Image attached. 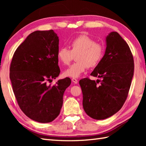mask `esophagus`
<instances>
[{"mask_svg":"<svg viewBox=\"0 0 146 146\" xmlns=\"http://www.w3.org/2000/svg\"><path fill=\"white\" fill-rule=\"evenodd\" d=\"M71 81H72L75 84H76V83H78V80H77L76 78H72V80H71Z\"/></svg>","mask_w":146,"mask_h":146,"instance_id":"obj_1","label":"esophagus"}]
</instances>
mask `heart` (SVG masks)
Returning a JSON list of instances; mask_svg holds the SVG:
<instances>
[{
    "mask_svg": "<svg viewBox=\"0 0 146 146\" xmlns=\"http://www.w3.org/2000/svg\"><path fill=\"white\" fill-rule=\"evenodd\" d=\"M70 49L61 48L57 52L60 63L68 65L76 56V62L64 71V75L71 78H78L87 68L97 66L104 58L105 47L100 42L87 35H81L74 38L70 43Z\"/></svg>",
    "mask_w": 146,
    "mask_h": 146,
    "instance_id": "b5f03b06",
    "label": "heart"
}]
</instances>
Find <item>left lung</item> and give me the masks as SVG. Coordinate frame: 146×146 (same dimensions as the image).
<instances>
[{
    "label": "left lung",
    "mask_w": 146,
    "mask_h": 146,
    "mask_svg": "<svg viewBox=\"0 0 146 146\" xmlns=\"http://www.w3.org/2000/svg\"><path fill=\"white\" fill-rule=\"evenodd\" d=\"M106 42L104 58L91 73L101 80L95 82L85 78L79 82L83 109L96 120L107 119L120 110L127 98L134 75V58L127 43L117 32L110 33Z\"/></svg>",
    "instance_id": "1"
}]
</instances>
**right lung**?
<instances>
[{
  "instance_id": "add662e5",
  "label": "right lung",
  "mask_w": 146,
  "mask_h": 146,
  "mask_svg": "<svg viewBox=\"0 0 146 146\" xmlns=\"http://www.w3.org/2000/svg\"><path fill=\"white\" fill-rule=\"evenodd\" d=\"M59 39L53 30L36 31L27 37L14 52L10 79L17 104L31 119L51 122L60 113L63 94L71 79L51 82L60 75L57 52Z\"/></svg>"
}]
</instances>
